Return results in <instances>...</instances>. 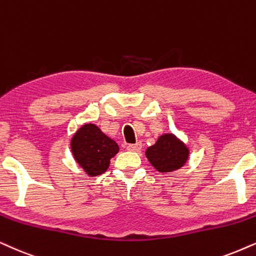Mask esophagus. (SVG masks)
Instances as JSON below:
<instances>
[{"instance_id":"1","label":"esophagus","mask_w":256,"mask_h":256,"mask_svg":"<svg viewBox=\"0 0 256 256\" xmlns=\"http://www.w3.org/2000/svg\"><path fill=\"white\" fill-rule=\"evenodd\" d=\"M128 151H140L142 150V144L140 143H136V144H128L126 146Z\"/></svg>"}]
</instances>
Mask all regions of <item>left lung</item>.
I'll use <instances>...</instances> for the list:
<instances>
[{
	"label": "left lung",
	"instance_id": "left-lung-1",
	"mask_svg": "<svg viewBox=\"0 0 256 256\" xmlns=\"http://www.w3.org/2000/svg\"><path fill=\"white\" fill-rule=\"evenodd\" d=\"M188 148L174 134H164L158 138L157 143L146 150V157L154 169L160 172H169L186 163Z\"/></svg>",
	"mask_w": 256,
	"mask_h": 256
}]
</instances>
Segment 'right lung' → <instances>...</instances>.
<instances>
[{"label":"right lung","instance_id":"1","mask_svg":"<svg viewBox=\"0 0 256 256\" xmlns=\"http://www.w3.org/2000/svg\"><path fill=\"white\" fill-rule=\"evenodd\" d=\"M73 156L90 176L105 172L110 160L119 151L118 144L93 124L84 125L70 143Z\"/></svg>","mask_w":256,"mask_h":256}]
</instances>
